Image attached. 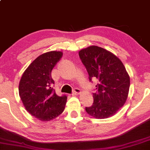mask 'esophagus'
Segmentation results:
<instances>
[{
  "instance_id": "obj_1",
  "label": "esophagus",
  "mask_w": 150,
  "mask_h": 150,
  "mask_svg": "<svg viewBox=\"0 0 150 150\" xmlns=\"http://www.w3.org/2000/svg\"><path fill=\"white\" fill-rule=\"evenodd\" d=\"M80 93H81V91H80L79 88H75L73 90V91H72V95H78Z\"/></svg>"
}]
</instances>
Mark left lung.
Segmentation results:
<instances>
[{"mask_svg":"<svg viewBox=\"0 0 150 150\" xmlns=\"http://www.w3.org/2000/svg\"><path fill=\"white\" fill-rule=\"evenodd\" d=\"M79 55L89 81L98 82L96 91L93 93L94 103L85 108L86 112L96 119L112 117L125 104L128 96L130 79L125 66L112 53L96 46L81 50Z\"/></svg>","mask_w":150,"mask_h":150,"instance_id":"8db88e82","label":"left lung"}]
</instances>
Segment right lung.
I'll return each instance as SVG.
<instances>
[{
  "label": "right lung",
  "mask_w": 150,
  "mask_h": 150,
  "mask_svg": "<svg viewBox=\"0 0 150 150\" xmlns=\"http://www.w3.org/2000/svg\"><path fill=\"white\" fill-rule=\"evenodd\" d=\"M62 55L54 51L40 55L25 69L19 83V96L25 109L43 122L55 119L65 109L67 96L56 94L51 78L52 69Z\"/></svg>",
  "instance_id": "add662e5"
}]
</instances>
